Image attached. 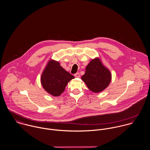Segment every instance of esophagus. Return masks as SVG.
Wrapping results in <instances>:
<instances>
[{"instance_id":"1","label":"esophagus","mask_w":150,"mask_h":150,"mask_svg":"<svg viewBox=\"0 0 150 150\" xmlns=\"http://www.w3.org/2000/svg\"><path fill=\"white\" fill-rule=\"evenodd\" d=\"M76 77H77V78H79L80 77V73H76V74H74V75Z\"/></svg>"}]
</instances>
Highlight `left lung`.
<instances>
[{"label":"left lung","instance_id":"8db88e82","mask_svg":"<svg viewBox=\"0 0 150 150\" xmlns=\"http://www.w3.org/2000/svg\"><path fill=\"white\" fill-rule=\"evenodd\" d=\"M81 79L91 91L98 93L107 88L111 81V76L99 59H95L87 65L86 73Z\"/></svg>","mask_w":150,"mask_h":150}]
</instances>
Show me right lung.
<instances>
[{"mask_svg":"<svg viewBox=\"0 0 150 150\" xmlns=\"http://www.w3.org/2000/svg\"><path fill=\"white\" fill-rule=\"evenodd\" d=\"M74 78L72 74L60 66L59 62L50 61L42 75L41 83L48 93L58 96L64 91L68 82Z\"/></svg>","mask_w":150,"mask_h":150,"instance_id":"right-lung-1","label":"right lung"}]
</instances>
